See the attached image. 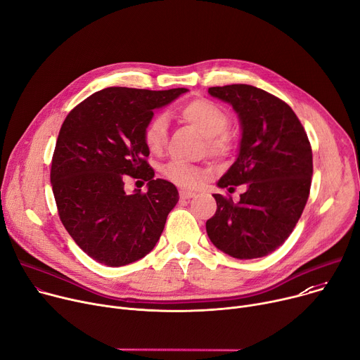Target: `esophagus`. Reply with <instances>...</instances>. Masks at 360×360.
Returning <instances> with one entry per match:
<instances>
[{
    "label": "esophagus",
    "mask_w": 360,
    "mask_h": 360,
    "mask_svg": "<svg viewBox=\"0 0 360 360\" xmlns=\"http://www.w3.org/2000/svg\"><path fill=\"white\" fill-rule=\"evenodd\" d=\"M196 193L195 191H190V190H180V199L181 200H188L191 198H195Z\"/></svg>",
    "instance_id": "obj_1"
}]
</instances>
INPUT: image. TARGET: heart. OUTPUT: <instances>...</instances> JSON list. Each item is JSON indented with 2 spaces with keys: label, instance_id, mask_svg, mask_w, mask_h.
<instances>
[{
  "label": "heart",
  "instance_id": "b5f03b06",
  "mask_svg": "<svg viewBox=\"0 0 360 360\" xmlns=\"http://www.w3.org/2000/svg\"><path fill=\"white\" fill-rule=\"evenodd\" d=\"M180 118L195 127L205 138L210 154L224 157L232 150V136L226 132L229 117L225 110L209 99H193L184 103L179 110ZM143 140L151 153L162 150L167 140V118L160 114L153 117L143 131ZM164 176L177 186L186 188L199 187L207 176V172L181 161H172L162 170Z\"/></svg>",
  "mask_w": 360,
  "mask_h": 360
}]
</instances>
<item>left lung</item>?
Wrapping results in <instances>:
<instances>
[{
	"mask_svg": "<svg viewBox=\"0 0 360 360\" xmlns=\"http://www.w3.org/2000/svg\"><path fill=\"white\" fill-rule=\"evenodd\" d=\"M235 109L240 143L235 162L217 187L246 184L238 203L222 195L206 222L212 243L238 259L265 257L280 248L307 203L313 176L311 146L294 110L251 85L209 88Z\"/></svg>",
	"mask_w": 360,
	"mask_h": 360,
	"instance_id": "1",
	"label": "left lung"
}]
</instances>
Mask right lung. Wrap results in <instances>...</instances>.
Instances as JSON below:
<instances>
[{"label": "right lung", "mask_w": 360, "mask_h": 360, "mask_svg": "<svg viewBox=\"0 0 360 360\" xmlns=\"http://www.w3.org/2000/svg\"><path fill=\"white\" fill-rule=\"evenodd\" d=\"M186 92L106 88L66 117L51 160L53 195L69 235L99 264L122 266L144 258L179 202L173 183L154 180L143 131L154 109ZM127 175L148 181L149 190L127 195Z\"/></svg>", "instance_id": "add662e5"}]
</instances>
